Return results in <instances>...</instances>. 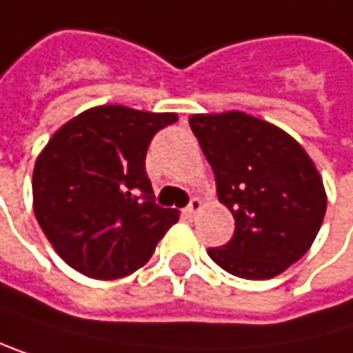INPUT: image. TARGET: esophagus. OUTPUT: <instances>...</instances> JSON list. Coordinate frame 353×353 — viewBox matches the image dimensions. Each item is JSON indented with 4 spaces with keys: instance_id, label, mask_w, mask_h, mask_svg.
<instances>
[{
    "instance_id": "obj_1",
    "label": "esophagus",
    "mask_w": 353,
    "mask_h": 353,
    "mask_svg": "<svg viewBox=\"0 0 353 353\" xmlns=\"http://www.w3.org/2000/svg\"><path fill=\"white\" fill-rule=\"evenodd\" d=\"M201 208H203L201 199H196V196H194V199H190V203H188V205L184 208V212H182V214H184L186 218H192L196 212H201Z\"/></svg>"
}]
</instances>
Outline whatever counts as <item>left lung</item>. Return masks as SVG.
Listing matches in <instances>:
<instances>
[{
    "instance_id": "8db88e82",
    "label": "left lung",
    "mask_w": 353,
    "mask_h": 353,
    "mask_svg": "<svg viewBox=\"0 0 353 353\" xmlns=\"http://www.w3.org/2000/svg\"><path fill=\"white\" fill-rule=\"evenodd\" d=\"M190 129L210 161L235 235L210 259L243 279H271L311 248L326 214L320 173L281 129L243 112L196 114Z\"/></svg>"
}]
</instances>
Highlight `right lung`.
<instances>
[{
	"label": "right lung",
	"mask_w": 353,
	"mask_h": 353,
	"mask_svg": "<svg viewBox=\"0 0 353 353\" xmlns=\"http://www.w3.org/2000/svg\"><path fill=\"white\" fill-rule=\"evenodd\" d=\"M175 120L101 105L52 135L35 161L33 212L70 267L92 279H118L150 261L180 214L154 203L145 152Z\"/></svg>",
	"instance_id": "right-lung-1"
}]
</instances>
